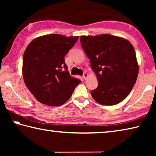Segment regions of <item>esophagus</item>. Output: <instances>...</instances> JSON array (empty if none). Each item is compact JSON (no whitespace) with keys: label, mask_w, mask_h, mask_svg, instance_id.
<instances>
[{"label":"esophagus","mask_w":156,"mask_h":156,"mask_svg":"<svg viewBox=\"0 0 156 156\" xmlns=\"http://www.w3.org/2000/svg\"><path fill=\"white\" fill-rule=\"evenodd\" d=\"M83 76V78H84V79H86L87 78L88 74H87V73H84Z\"/></svg>","instance_id":"esophagus-1"}]
</instances>
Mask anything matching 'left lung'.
Segmentation results:
<instances>
[{
  "label": "left lung",
  "instance_id": "obj_1",
  "mask_svg": "<svg viewBox=\"0 0 156 156\" xmlns=\"http://www.w3.org/2000/svg\"><path fill=\"white\" fill-rule=\"evenodd\" d=\"M80 43L98 80V87L91 91L93 98L102 105L120 103L138 78L139 67L133 45L109 34L81 36Z\"/></svg>",
  "mask_w": 156,
  "mask_h": 156
}]
</instances>
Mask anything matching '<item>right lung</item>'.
Returning a JSON list of instances; mask_svg holds the SVG:
<instances>
[{
	"label": "right lung",
	"mask_w": 156,
	"mask_h": 156,
	"mask_svg": "<svg viewBox=\"0 0 156 156\" xmlns=\"http://www.w3.org/2000/svg\"><path fill=\"white\" fill-rule=\"evenodd\" d=\"M78 38L49 34L34 39L26 48L23 59V79L41 103L54 107L64 104L81 83L70 76L64 58Z\"/></svg>",
	"instance_id": "add662e5"
}]
</instances>
